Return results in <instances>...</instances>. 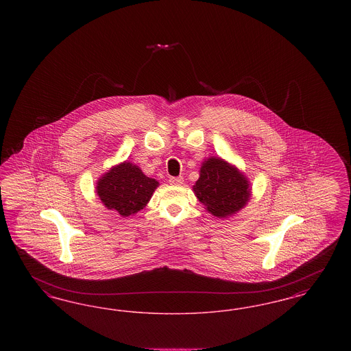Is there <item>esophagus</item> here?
<instances>
[{
	"label": "esophagus",
	"mask_w": 351,
	"mask_h": 351,
	"mask_svg": "<svg viewBox=\"0 0 351 351\" xmlns=\"http://www.w3.org/2000/svg\"><path fill=\"white\" fill-rule=\"evenodd\" d=\"M168 182L172 185H182L184 182L183 176H172V178H169Z\"/></svg>",
	"instance_id": "34e87169"
}]
</instances>
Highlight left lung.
I'll return each instance as SVG.
<instances>
[{
	"label": "left lung",
	"mask_w": 351,
	"mask_h": 351,
	"mask_svg": "<svg viewBox=\"0 0 351 351\" xmlns=\"http://www.w3.org/2000/svg\"><path fill=\"white\" fill-rule=\"evenodd\" d=\"M193 191L208 212L221 218L242 209L250 197L246 178L219 158L202 163L200 179L193 185Z\"/></svg>",
	"instance_id": "8db88e82"
}]
</instances>
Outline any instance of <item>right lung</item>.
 <instances>
[{"mask_svg":"<svg viewBox=\"0 0 351 351\" xmlns=\"http://www.w3.org/2000/svg\"><path fill=\"white\" fill-rule=\"evenodd\" d=\"M158 185L133 163L125 162L101 178L97 195L108 209L128 217L146 206Z\"/></svg>","mask_w":351,"mask_h":351,"instance_id":"add662e5","label":"right lung"}]
</instances>
